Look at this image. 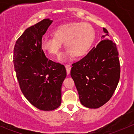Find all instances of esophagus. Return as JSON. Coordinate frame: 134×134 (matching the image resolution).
Segmentation results:
<instances>
[{"label": "esophagus", "mask_w": 134, "mask_h": 134, "mask_svg": "<svg viewBox=\"0 0 134 134\" xmlns=\"http://www.w3.org/2000/svg\"><path fill=\"white\" fill-rule=\"evenodd\" d=\"M65 68H66V71H67V74L70 73V72H71V67L70 65H65Z\"/></svg>", "instance_id": "34e87169"}]
</instances>
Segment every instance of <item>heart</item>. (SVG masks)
Listing matches in <instances>:
<instances>
[{
  "instance_id": "1",
  "label": "heart",
  "mask_w": 134,
  "mask_h": 134,
  "mask_svg": "<svg viewBox=\"0 0 134 134\" xmlns=\"http://www.w3.org/2000/svg\"><path fill=\"white\" fill-rule=\"evenodd\" d=\"M94 37V28L86 23H72L58 27L53 31V37L42 39L41 47L43 51L51 55L60 54L62 42L67 51L62 58H67L74 56L81 57L88 52Z\"/></svg>"
}]
</instances>
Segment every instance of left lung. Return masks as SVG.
Segmentation results:
<instances>
[{
    "instance_id": "8db88e82",
    "label": "left lung",
    "mask_w": 134,
    "mask_h": 134,
    "mask_svg": "<svg viewBox=\"0 0 134 134\" xmlns=\"http://www.w3.org/2000/svg\"><path fill=\"white\" fill-rule=\"evenodd\" d=\"M103 31L102 41L83 58L72 63L71 71L80 100L89 108H98L109 101L120 78L117 46L109 40L107 30L103 28Z\"/></svg>"
}]
</instances>
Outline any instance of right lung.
Instances as JSON below:
<instances>
[{
  "mask_svg": "<svg viewBox=\"0 0 134 134\" xmlns=\"http://www.w3.org/2000/svg\"><path fill=\"white\" fill-rule=\"evenodd\" d=\"M52 21L44 19L29 27L16 41L13 64L21 91L37 109L52 111L62 102V86L67 72L63 65L48 59L41 47Z\"/></svg>",
  "mask_w": 134,
  "mask_h": 134,
  "instance_id": "add662e5",
  "label": "right lung"
}]
</instances>
